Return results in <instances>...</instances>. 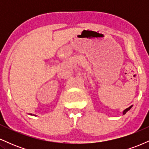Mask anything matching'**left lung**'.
I'll use <instances>...</instances> for the list:
<instances>
[{"mask_svg":"<svg viewBox=\"0 0 149 149\" xmlns=\"http://www.w3.org/2000/svg\"><path fill=\"white\" fill-rule=\"evenodd\" d=\"M132 106H131V107H130L129 108H127V109H125V111H123V114H125V113H127V112L128 111H129V110H130V109H131V108H132Z\"/></svg>","mask_w":149,"mask_h":149,"instance_id":"8db88e82","label":"left lung"}]
</instances>
